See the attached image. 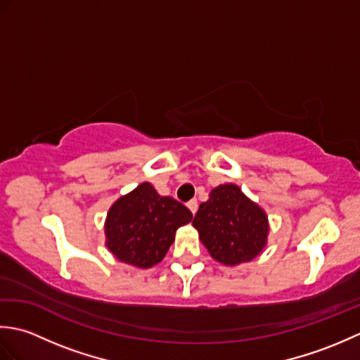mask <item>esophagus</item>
<instances>
[{"label": "esophagus", "instance_id": "obj_1", "mask_svg": "<svg viewBox=\"0 0 360 360\" xmlns=\"http://www.w3.org/2000/svg\"><path fill=\"white\" fill-rule=\"evenodd\" d=\"M187 207L190 209V212H192L193 213V215H195V213H196V210H198V201L196 200H192V201H188V204H187Z\"/></svg>", "mask_w": 360, "mask_h": 360}]
</instances>
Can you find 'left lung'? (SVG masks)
<instances>
[{
  "label": "left lung",
  "mask_w": 360,
  "mask_h": 360,
  "mask_svg": "<svg viewBox=\"0 0 360 360\" xmlns=\"http://www.w3.org/2000/svg\"><path fill=\"white\" fill-rule=\"evenodd\" d=\"M193 227L212 258L226 266L246 263L262 254L269 233L264 210L235 184L212 190L196 212Z\"/></svg>",
  "instance_id": "1"
}]
</instances>
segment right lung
Listing matches in <instances>:
<instances>
[{
  "mask_svg": "<svg viewBox=\"0 0 360 360\" xmlns=\"http://www.w3.org/2000/svg\"><path fill=\"white\" fill-rule=\"evenodd\" d=\"M192 219L184 204L160 196L150 182H142L110 207L106 248L119 262L147 269L162 262L176 231Z\"/></svg>",
  "mask_w": 360,
  "mask_h": 360,
  "instance_id": "add662e5",
  "label": "right lung"
}]
</instances>
